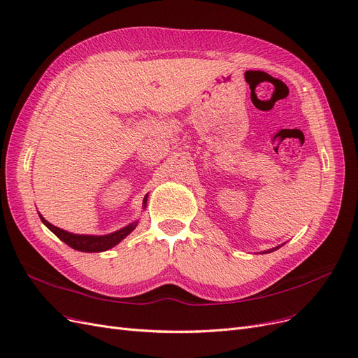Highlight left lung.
<instances>
[{
  "instance_id": "left-lung-1",
  "label": "left lung",
  "mask_w": 358,
  "mask_h": 358,
  "mask_svg": "<svg viewBox=\"0 0 358 358\" xmlns=\"http://www.w3.org/2000/svg\"><path fill=\"white\" fill-rule=\"evenodd\" d=\"M280 246H275V248H273V249H268V250H264V252H261V254H270V252H273V250H275V249H279Z\"/></svg>"
}]
</instances>
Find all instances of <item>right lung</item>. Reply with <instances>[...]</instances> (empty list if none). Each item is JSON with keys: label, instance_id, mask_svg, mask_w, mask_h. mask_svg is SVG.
<instances>
[{"label": "right lung", "instance_id": "add662e5", "mask_svg": "<svg viewBox=\"0 0 358 358\" xmlns=\"http://www.w3.org/2000/svg\"><path fill=\"white\" fill-rule=\"evenodd\" d=\"M148 196H144L143 199V209H145L148 206ZM39 218H41L44 226L55 233L62 242H64L66 245H69L71 248H73L75 250H81V252H103V250H108L113 246H116L119 242L124 241L125 237L137 227L138 220L128 224V226L119 229L113 233L109 234H103V236H94V234H75V233H69L63 229H59L56 226H52L51 222H48L41 214L38 213Z\"/></svg>", "mask_w": 358, "mask_h": 358}]
</instances>
